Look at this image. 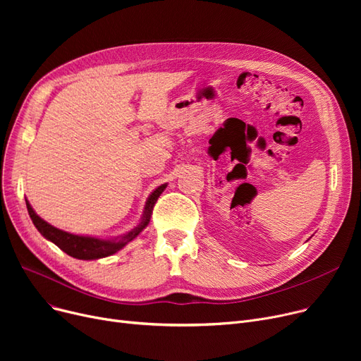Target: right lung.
I'll return each mask as SVG.
<instances>
[{
	"mask_svg": "<svg viewBox=\"0 0 361 361\" xmlns=\"http://www.w3.org/2000/svg\"><path fill=\"white\" fill-rule=\"evenodd\" d=\"M165 188H166V184H161L158 188H155V190L152 192V195L146 200L140 222L131 231L117 238H97V237L78 235V234H71V233L59 230L51 224H48L47 221H44L41 216H37V214L33 211V207L27 200H26V206H27L30 219L36 226V230L39 231L47 240L52 241L56 247H60L64 253H67L74 259L97 260V259L108 257L114 253L120 252L131 240H135L146 228L150 221L152 211H154V206Z\"/></svg>",
	"mask_w": 361,
	"mask_h": 361,
	"instance_id": "obj_1",
	"label": "right lung"
}]
</instances>
